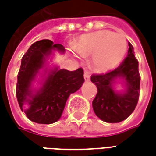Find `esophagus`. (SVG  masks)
Masks as SVG:
<instances>
[{
    "label": "esophagus",
    "mask_w": 156,
    "mask_h": 156,
    "mask_svg": "<svg viewBox=\"0 0 156 156\" xmlns=\"http://www.w3.org/2000/svg\"><path fill=\"white\" fill-rule=\"evenodd\" d=\"M84 79H85L86 81L90 80V72L89 71H85L84 72Z\"/></svg>",
    "instance_id": "esophagus-1"
}]
</instances>
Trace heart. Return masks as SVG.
<instances>
[{"instance_id":"1","label":"heart","mask_w":156,"mask_h":156,"mask_svg":"<svg viewBox=\"0 0 156 156\" xmlns=\"http://www.w3.org/2000/svg\"><path fill=\"white\" fill-rule=\"evenodd\" d=\"M127 48V41L122 35L102 30L81 35L72 49L75 57L92 55V68L107 72L122 62Z\"/></svg>"}]
</instances>
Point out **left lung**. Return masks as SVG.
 Returning <instances> with one entry per match:
<instances>
[{"label": "left lung", "instance_id": "8db88e82", "mask_svg": "<svg viewBox=\"0 0 156 156\" xmlns=\"http://www.w3.org/2000/svg\"><path fill=\"white\" fill-rule=\"evenodd\" d=\"M138 66L134 48L129 42L127 57L118 68L102 75H92L91 81L97 87V94L92 102L93 109L103 122H122L135 110L140 94L141 76ZM117 78H122L125 82L126 90L122 94L117 93L112 88Z\"/></svg>", "mask_w": 156, "mask_h": 156}]
</instances>
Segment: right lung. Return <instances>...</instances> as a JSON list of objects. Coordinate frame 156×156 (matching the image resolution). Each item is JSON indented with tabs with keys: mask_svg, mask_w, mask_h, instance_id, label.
<instances>
[{
	"mask_svg": "<svg viewBox=\"0 0 156 156\" xmlns=\"http://www.w3.org/2000/svg\"><path fill=\"white\" fill-rule=\"evenodd\" d=\"M53 50L64 53L65 48L61 44H54L50 40H41L33 43L22 56L17 75L16 97L21 111H24L30 121L41 124L57 122L62 116L70 94L76 92L84 82L81 68L75 71L55 68L49 72L41 87L33 94L32 81ZM25 103L29 105L27 109L23 108Z\"/></svg>",
	"mask_w": 156,
	"mask_h": 156,
	"instance_id": "right-lung-1",
	"label": "right lung"
}]
</instances>
